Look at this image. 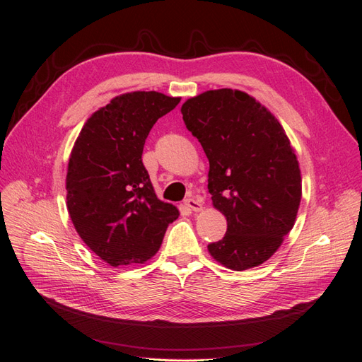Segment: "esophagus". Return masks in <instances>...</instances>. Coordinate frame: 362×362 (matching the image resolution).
Here are the masks:
<instances>
[{"label": "esophagus", "instance_id": "1", "mask_svg": "<svg viewBox=\"0 0 362 362\" xmlns=\"http://www.w3.org/2000/svg\"><path fill=\"white\" fill-rule=\"evenodd\" d=\"M184 205L189 208V210H192V211H199L201 208H202V205H201V202L196 199V198H187L184 201Z\"/></svg>", "mask_w": 362, "mask_h": 362}]
</instances>
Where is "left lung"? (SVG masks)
Instances as JSON below:
<instances>
[{
	"mask_svg": "<svg viewBox=\"0 0 362 362\" xmlns=\"http://www.w3.org/2000/svg\"><path fill=\"white\" fill-rule=\"evenodd\" d=\"M210 161L208 192L228 222L208 245L233 270L267 261L294 225L302 196L299 163L281 124L245 92L208 90L181 107Z\"/></svg>",
	"mask_w": 362,
	"mask_h": 362,
	"instance_id": "left-lung-1",
	"label": "left lung"
}]
</instances>
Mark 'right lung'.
I'll use <instances>...</instances> for the list:
<instances>
[{
	"instance_id": "obj_1",
	"label": "right lung",
	"mask_w": 362,
	"mask_h": 362,
	"mask_svg": "<svg viewBox=\"0 0 362 362\" xmlns=\"http://www.w3.org/2000/svg\"><path fill=\"white\" fill-rule=\"evenodd\" d=\"M180 101L158 92L116 96L87 119L75 141L68 211L83 242L113 267L154 257L178 218L177 208L157 198L141 154L151 128Z\"/></svg>"
}]
</instances>
